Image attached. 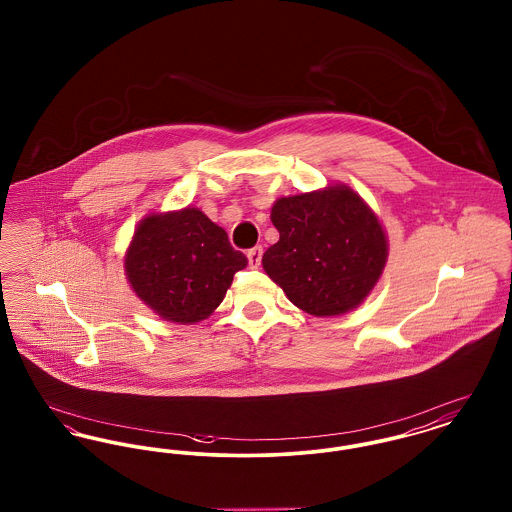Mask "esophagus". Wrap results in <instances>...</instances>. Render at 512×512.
I'll list each match as a JSON object with an SVG mask.
<instances>
[{
  "mask_svg": "<svg viewBox=\"0 0 512 512\" xmlns=\"http://www.w3.org/2000/svg\"><path fill=\"white\" fill-rule=\"evenodd\" d=\"M261 259H263V247L261 245H255L247 251V261L253 269H257L261 265Z\"/></svg>",
  "mask_w": 512,
  "mask_h": 512,
  "instance_id": "obj_1",
  "label": "esophagus"
}]
</instances>
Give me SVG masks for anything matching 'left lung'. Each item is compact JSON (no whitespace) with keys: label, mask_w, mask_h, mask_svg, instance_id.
Masks as SVG:
<instances>
[{"label":"left lung","mask_w":512,"mask_h":512,"mask_svg":"<svg viewBox=\"0 0 512 512\" xmlns=\"http://www.w3.org/2000/svg\"><path fill=\"white\" fill-rule=\"evenodd\" d=\"M271 220L280 240L265 251L263 269L305 313L331 317L354 309L387 263L377 216L348 187L282 197Z\"/></svg>","instance_id":"obj_1"}]
</instances>
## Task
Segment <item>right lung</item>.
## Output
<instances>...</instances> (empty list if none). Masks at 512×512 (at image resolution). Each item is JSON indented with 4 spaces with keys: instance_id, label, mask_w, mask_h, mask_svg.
Here are the masks:
<instances>
[{
    "instance_id": "1",
    "label": "right lung",
    "mask_w": 512,
    "mask_h": 512,
    "mask_svg": "<svg viewBox=\"0 0 512 512\" xmlns=\"http://www.w3.org/2000/svg\"><path fill=\"white\" fill-rule=\"evenodd\" d=\"M245 265L228 234L197 209L147 216L125 257L137 296L180 325L207 319Z\"/></svg>"
}]
</instances>
